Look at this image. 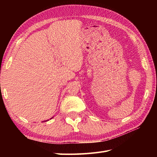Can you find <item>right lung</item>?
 Masks as SVG:
<instances>
[{
	"label": "right lung",
	"mask_w": 157,
	"mask_h": 157,
	"mask_svg": "<svg viewBox=\"0 0 157 157\" xmlns=\"http://www.w3.org/2000/svg\"><path fill=\"white\" fill-rule=\"evenodd\" d=\"M53 117H52V118H51V119H52ZM48 121V120H46V121ZM42 122H44V121H42Z\"/></svg>",
	"instance_id": "add662e5"
}]
</instances>
